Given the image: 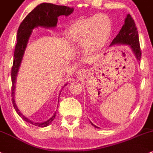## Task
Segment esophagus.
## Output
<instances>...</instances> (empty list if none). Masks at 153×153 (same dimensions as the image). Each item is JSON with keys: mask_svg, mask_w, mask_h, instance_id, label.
<instances>
[{"mask_svg": "<svg viewBox=\"0 0 153 153\" xmlns=\"http://www.w3.org/2000/svg\"><path fill=\"white\" fill-rule=\"evenodd\" d=\"M84 73V71L83 70H82V69H79V71H77V74H79V75H81V74H82Z\"/></svg>", "mask_w": 153, "mask_h": 153, "instance_id": "obj_1", "label": "esophagus"}]
</instances>
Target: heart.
<instances>
[{
    "instance_id": "b5f03b06",
    "label": "heart",
    "mask_w": 153,
    "mask_h": 153,
    "mask_svg": "<svg viewBox=\"0 0 153 153\" xmlns=\"http://www.w3.org/2000/svg\"><path fill=\"white\" fill-rule=\"evenodd\" d=\"M113 30V23L108 16L97 14L82 20L71 27L70 37L81 44L102 45L109 39Z\"/></svg>"
}]
</instances>
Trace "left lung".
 <instances>
[{
  "label": "left lung",
  "mask_w": 153,
  "mask_h": 153,
  "mask_svg": "<svg viewBox=\"0 0 153 153\" xmlns=\"http://www.w3.org/2000/svg\"><path fill=\"white\" fill-rule=\"evenodd\" d=\"M113 45H127L130 46L137 59L138 61L140 60L141 50L140 47L138 31L137 30L134 21L130 14L127 15L125 19V24L122 27L121 30H119V34L113 39L110 46ZM91 124L97 128V126H94L92 123H91Z\"/></svg>",
  "instance_id": "left-lung-1"
}]
</instances>
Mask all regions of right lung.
I'll return each instance as SVG.
<instances>
[{"mask_svg":"<svg viewBox=\"0 0 153 153\" xmlns=\"http://www.w3.org/2000/svg\"><path fill=\"white\" fill-rule=\"evenodd\" d=\"M74 12L73 7H66V6L56 5L53 4L48 3H42L35 7L31 12L29 13L27 16L24 19L19 27L17 31V43L16 45L15 52H14V59L13 64L12 70H11V78H12V101L16 111L21 116L25 121L30 123L38 127H46L49 126L53 119L56 117V113H54L53 116L46 122L43 123H34L31 120L23 116L22 113L19 111L16 104L14 94H15L16 79L17 74L19 72L20 65L24 56L25 50L27 46L30 36L32 33V30L37 27H44L46 28L55 27L58 22V17L60 16L71 15ZM67 85V84H65Z\"/></svg>","mask_w":153,"mask_h":153,"instance_id":"add662e5","label":"right lung"}]
</instances>
